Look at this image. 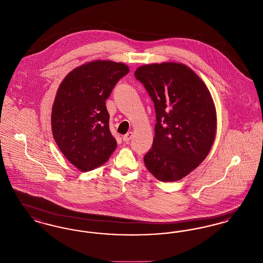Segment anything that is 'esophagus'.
Returning a JSON list of instances; mask_svg holds the SVG:
<instances>
[{
	"label": "esophagus",
	"instance_id": "obj_1",
	"mask_svg": "<svg viewBox=\"0 0 263 263\" xmlns=\"http://www.w3.org/2000/svg\"><path fill=\"white\" fill-rule=\"evenodd\" d=\"M133 136H134V133L130 131V132H128L127 134H125V135L123 136V141L126 142V143H128V142L133 138Z\"/></svg>",
	"mask_w": 263,
	"mask_h": 263
}]
</instances>
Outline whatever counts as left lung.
<instances>
[{
	"label": "left lung",
	"instance_id": "1",
	"mask_svg": "<svg viewBox=\"0 0 263 263\" xmlns=\"http://www.w3.org/2000/svg\"><path fill=\"white\" fill-rule=\"evenodd\" d=\"M134 75L155 103L153 146L144 157L147 170L163 182L177 181L208 156L217 130L216 107L204 82L181 63H154Z\"/></svg>",
	"mask_w": 263,
	"mask_h": 263
}]
</instances>
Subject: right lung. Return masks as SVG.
<instances>
[{
  "instance_id": "add662e5",
  "label": "right lung",
  "mask_w": 263,
  "mask_h": 263,
  "mask_svg": "<svg viewBox=\"0 0 263 263\" xmlns=\"http://www.w3.org/2000/svg\"><path fill=\"white\" fill-rule=\"evenodd\" d=\"M128 73L123 63L95 60L71 71L58 88L51 112L53 138L66 159L83 173L106 163L117 147L105 100Z\"/></svg>"
}]
</instances>
